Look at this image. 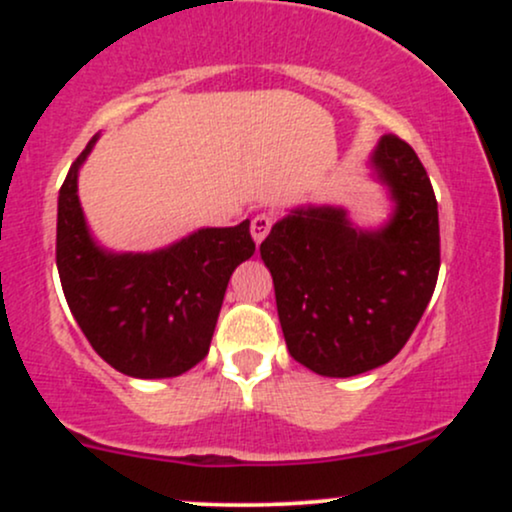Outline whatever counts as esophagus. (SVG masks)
<instances>
[{"instance_id": "34e87169", "label": "esophagus", "mask_w": 512, "mask_h": 512, "mask_svg": "<svg viewBox=\"0 0 512 512\" xmlns=\"http://www.w3.org/2000/svg\"><path fill=\"white\" fill-rule=\"evenodd\" d=\"M269 228H272V216H267V214H257L255 219H252V223H250V233H252V240H255V243L260 245L262 240L267 238Z\"/></svg>"}]
</instances>
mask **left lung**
<instances>
[{"label": "left lung", "instance_id": "left-lung-1", "mask_svg": "<svg viewBox=\"0 0 512 512\" xmlns=\"http://www.w3.org/2000/svg\"><path fill=\"white\" fill-rule=\"evenodd\" d=\"M368 168L392 202L385 223L361 228L344 207L308 204L276 221L260 245L289 354L327 378L392 361L438 281V202L419 156L387 134Z\"/></svg>", "mask_w": 512, "mask_h": 512}]
</instances>
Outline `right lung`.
Segmentation results:
<instances>
[{
    "instance_id": "right-lung-1",
    "label": "right lung",
    "mask_w": 512,
    "mask_h": 512,
    "mask_svg": "<svg viewBox=\"0 0 512 512\" xmlns=\"http://www.w3.org/2000/svg\"><path fill=\"white\" fill-rule=\"evenodd\" d=\"M86 144L57 197V272L96 354L129 378H175L209 354L228 279L250 260V221L197 228L151 252H115L91 236L79 202Z\"/></svg>"
}]
</instances>
